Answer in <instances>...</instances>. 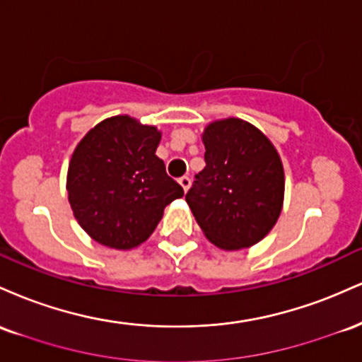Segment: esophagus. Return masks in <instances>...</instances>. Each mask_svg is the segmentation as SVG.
<instances>
[{
	"label": "esophagus",
	"instance_id": "34e87169",
	"mask_svg": "<svg viewBox=\"0 0 362 362\" xmlns=\"http://www.w3.org/2000/svg\"><path fill=\"white\" fill-rule=\"evenodd\" d=\"M178 184L182 185V189L187 190V189H189V187H190V177H189V175L180 177V178H178Z\"/></svg>",
	"mask_w": 362,
	"mask_h": 362
}]
</instances>
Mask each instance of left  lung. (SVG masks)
<instances>
[{
	"mask_svg": "<svg viewBox=\"0 0 362 362\" xmlns=\"http://www.w3.org/2000/svg\"><path fill=\"white\" fill-rule=\"evenodd\" d=\"M202 141L206 167L185 194L187 204L216 247L255 245L282 209L284 170L276 148L242 119L209 124Z\"/></svg>",
	"mask_w": 362,
	"mask_h": 362,
	"instance_id": "left-lung-1",
	"label": "left lung"
}]
</instances>
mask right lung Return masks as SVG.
Instances as JSON below:
<instances>
[{"mask_svg":"<svg viewBox=\"0 0 362 362\" xmlns=\"http://www.w3.org/2000/svg\"><path fill=\"white\" fill-rule=\"evenodd\" d=\"M160 138L156 127L117 115L95 126L74 149L68 199L95 242L119 250L138 247L165 207L184 195L155 155Z\"/></svg>","mask_w":362,"mask_h":362,"instance_id":"right-lung-1","label":"right lung"}]
</instances>
